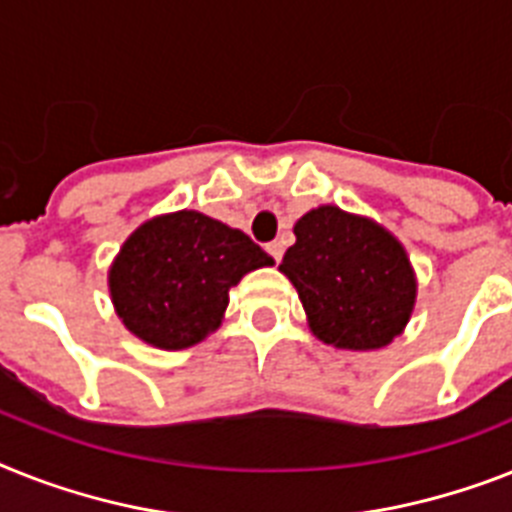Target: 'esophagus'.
<instances>
[{
  "instance_id": "esophagus-1",
  "label": "esophagus",
  "mask_w": 512,
  "mask_h": 512,
  "mask_svg": "<svg viewBox=\"0 0 512 512\" xmlns=\"http://www.w3.org/2000/svg\"><path fill=\"white\" fill-rule=\"evenodd\" d=\"M266 251H269V256H272V259L277 261V264H280V259H282V251H285V248H282V243H280V240H272V243H269V246H266Z\"/></svg>"
}]
</instances>
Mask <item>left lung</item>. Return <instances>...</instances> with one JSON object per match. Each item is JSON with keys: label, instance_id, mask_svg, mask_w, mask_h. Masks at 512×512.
<instances>
[{"label": "left lung", "instance_id": "8db88e82", "mask_svg": "<svg viewBox=\"0 0 512 512\" xmlns=\"http://www.w3.org/2000/svg\"><path fill=\"white\" fill-rule=\"evenodd\" d=\"M280 272L308 327L342 350H377L400 335L416 303V274L392 232L340 206H319L293 227Z\"/></svg>", "mask_w": 512, "mask_h": 512}]
</instances>
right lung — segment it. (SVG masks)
I'll return each instance as SVG.
<instances>
[{"instance_id":"right-lung-1","label":"right lung","mask_w":512,"mask_h":512,"mask_svg":"<svg viewBox=\"0 0 512 512\" xmlns=\"http://www.w3.org/2000/svg\"><path fill=\"white\" fill-rule=\"evenodd\" d=\"M246 232L201 211H175L143 222L122 243L109 293L122 324L162 350H183L222 324L230 287L272 266Z\"/></svg>"}]
</instances>
